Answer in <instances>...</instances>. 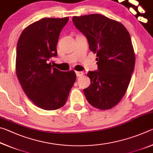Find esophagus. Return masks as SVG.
Instances as JSON below:
<instances>
[{
    "label": "esophagus",
    "instance_id": "obj_1",
    "mask_svg": "<svg viewBox=\"0 0 153 153\" xmlns=\"http://www.w3.org/2000/svg\"><path fill=\"white\" fill-rule=\"evenodd\" d=\"M76 74L77 77H80L84 74V73H83L82 71H76Z\"/></svg>",
    "mask_w": 153,
    "mask_h": 153
}]
</instances>
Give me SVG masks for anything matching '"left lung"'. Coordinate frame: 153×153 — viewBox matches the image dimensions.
<instances>
[{
	"label": "left lung",
	"mask_w": 153,
	"mask_h": 153,
	"mask_svg": "<svg viewBox=\"0 0 153 153\" xmlns=\"http://www.w3.org/2000/svg\"><path fill=\"white\" fill-rule=\"evenodd\" d=\"M72 21L97 56L98 70L87 74L91 83L84 89L85 97L94 107L110 109L122 99L134 72L135 54L130 35L120 22L100 14L74 16Z\"/></svg>",
	"instance_id": "1"
}]
</instances>
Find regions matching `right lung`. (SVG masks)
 <instances>
[{
	"mask_svg": "<svg viewBox=\"0 0 153 153\" xmlns=\"http://www.w3.org/2000/svg\"><path fill=\"white\" fill-rule=\"evenodd\" d=\"M69 17L43 18L23 30L17 45L16 74L27 97L42 109L65 105L76 79L74 71H61L48 63L56 56L59 34Z\"/></svg>",
	"mask_w": 153,
	"mask_h": 153,
	"instance_id": "add662e5",
	"label": "right lung"
}]
</instances>
